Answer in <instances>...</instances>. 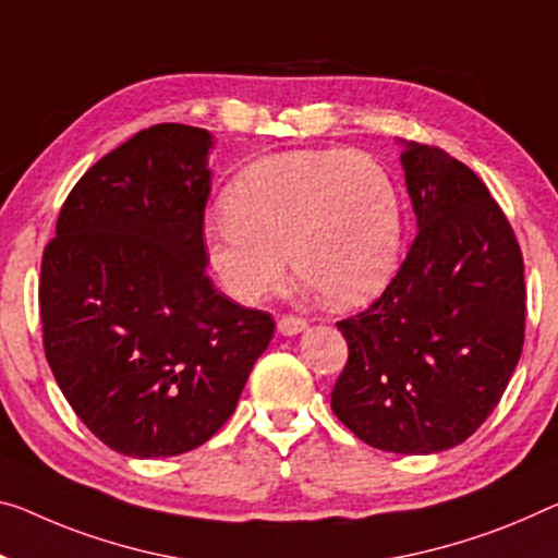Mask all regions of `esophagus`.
Returning a JSON list of instances; mask_svg holds the SVG:
<instances>
[{
  "instance_id": "esophagus-1",
  "label": "esophagus",
  "mask_w": 558,
  "mask_h": 558,
  "mask_svg": "<svg viewBox=\"0 0 558 558\" xmlns=\"http://www.w3.org/2000/svg\"><path fill=\"white\" fill-rule=\"evenodd\" d=\"M277 327H279L281 333H284V337H294V333L306 329V322L302 319V316H291V314H287V316H281Z\"/></svg>"
}]
</instances>
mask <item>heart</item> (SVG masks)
Listing matches in <instances>:
<instances>
[{"label": "heart", "mask_w": 558, "mask_h": 558, "mask_svg": "<svg viewBox=\"0 0 558 558\" xmlns=\"http://www.w3.org/2000/svg\"><path fill=\"white\" fill-rule=\"evenodd\" d=\"M207 227V262L231 299L256 304L289 267L324 302L351 306L387 284L401 246V199L364 151H281L254 161Z\"/></svg>", "instance_id": "1"}]
</instances>
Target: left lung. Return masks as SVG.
<instances>
[{"label":"left lung","mask_w":558,"mask_h":558,"mask_svg":"<svg viewBox=\"0 0 558 558\" xmlns=\"http://www.w3.org/2000/svg\"><path fill=\"white\" fill-rule=\"evenodd\" d=\"M418 234L384 294L337 322L349 359L331 391L368 447L434 453L466 441L524 349V256L486 184L449 151L401 154Z\"/></svg>","instance_id":"8db88e82"}]
</instances>
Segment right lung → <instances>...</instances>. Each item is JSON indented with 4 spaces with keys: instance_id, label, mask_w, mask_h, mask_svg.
I'll list each match as a JSON object with an SVG mask.
<instances>
[{
    "instance_id": "obj_1",
    "label": "right lung",
    "mask_w": 558,
    "mask_h": 558,
    "mask_svg": "<svg viewBox=\"0 0 558 558\" xmlns=\"http://www.w3.org/2000/svg\"><path fill=\"white\" fill-rule=\"evenodd\" d=\"M207 130L154 124L87 169L41 256V341L59 389L101 444L177 457L234 414L271 314L207 277Z\"/></svg>"
}]
</instances>
